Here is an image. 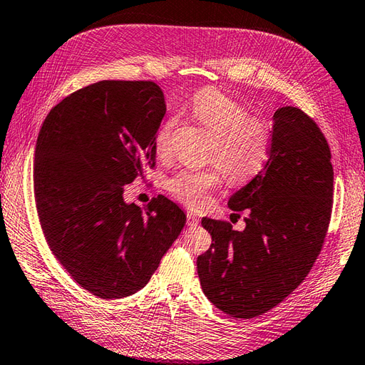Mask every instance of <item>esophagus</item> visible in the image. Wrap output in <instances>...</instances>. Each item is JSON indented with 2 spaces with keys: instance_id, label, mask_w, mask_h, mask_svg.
Listing matches in <instances>:
<instances>
[{
  "instance_id": "obj_1",
  "label": "esophagus",
  "mask_w": 365,
  "mask_h": 365,
  "mask_svg": "<svg viewBox=\"0 0 365 365\" xmlns=\"http://www.w3.org/2000/svg\"><path fill=\"white\" fill-rule=\"evenodd\" d=\"M198 223H200V220L197 218V215H195L193 212H187V226H190V227H195V226H198Z\"/></svg>"
}]
</instances>
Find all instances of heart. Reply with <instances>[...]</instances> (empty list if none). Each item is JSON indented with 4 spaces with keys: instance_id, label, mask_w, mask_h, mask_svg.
Masks as SVG:
<instances>
[{
    "instance_id": "obj_1",
    "label": "heart",
    "mask_w": 365,
    "mask_h": 365,
    "mask_svg": "<svg viewBox=\"0 0 365 365\" xmlns=\"http://www.w3.org/2000/svg\"><path fill=\"white\" fill-rule=\"evenodd\" d=\"M189 113L213 135L209 161L218 163L230 181L243 182L260 172L269 156L271 130L263 120L251 118L243 103L217 88H202L192 97ZM176 125L178 120L170 118L156 131L155 148L161 156L170 153ZM220 169L181 168L165 181V189L193 209L204 207L210 192L223 181Z\"/></svg>"
}]
</instances>
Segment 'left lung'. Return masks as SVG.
Listing matches in <instances>:
<instances>
[{"label": "left lung", "instance_id": "left-lung-1", "mask_svg": "<svg viewBox=\"0 0 365 365\" xmlns=\"http://www.w3.org/2000/svg\"><path fill=\"white\" fill-rule=\"evenodd\" d=\"M227 206L247 209L246 227L201 220L213 243L198 257V277L218 309L252 319L277 307L305 280L330 225L331 153L309 115L296 106L274 113L268 161Z\"/></svg>", "mask_w": 365, "mask_h": 365}]
</instances>
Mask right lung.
<instances>
[{"mask_svg": "<svg viewBox=\"0 0 365 365\" xmlns=\"http://www.w3.org/2000/svg\"><path fill=\"white\" fill-rule=\"evenodd\" d=\"M165 110L155 82L102 80L65 97L38 133L34 192L44 238L101 299L144 288L185 225L163 195L144 209L123 200V185L155 165Z\"/></svg>", "mask_w": 365, "mask_h": 365, "instance_id": "right-lung-1", "label": "right lung"}]
</instances>
